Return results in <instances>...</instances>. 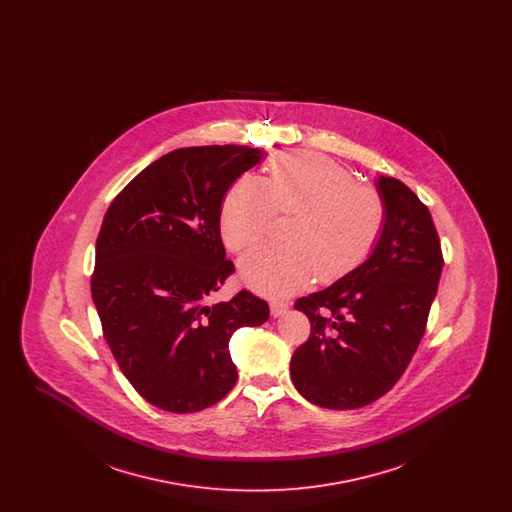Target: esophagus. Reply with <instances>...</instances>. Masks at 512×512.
Here are the masks:
<instances>
[{"mask_svg": "<svg viewBox=\"0 0 512 512\" xmlns=\"http://www.w3.org/2000/svg\"><path fill=\"white\" fill-rule=\"evenodd\" d=\"M288 309H290V303H288V301H282V299L270 301V315L274 318L282 317Z\"/></svg>", "mask_w": 512, "mask_h": 512, "instance_id": "esophagus-1", "label": "esophagus"}]
</instances>
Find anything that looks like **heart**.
Listing matches in <instances>:
<instances>
[{
	"mask_svg": "<svg viewBox=\"0 0 512 512\" xmlns=\"http://www.w3.org/2000/svg\"><path fill=\"white\" fill-rule=\"evenodd\" d=\"M274 211L290 213L284 244L257 245L240 261V278L257 292L284 295L336 280L357 267L378 242L386 203L376 188L317 151L282 153L267 178L240 176L220 205V236L232 251L265 236Z\"/></svg>",
	"mask_w": 512,
	"mask_h": 512,
	"instance_id": "obj_1",
	"label": "heart"
}]
</instances>
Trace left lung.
Returning a JSON list of instances; mask_svg holds the SVG:
<instances>
[{
    "mask_svg": "<svg viewBox=\"0 0 512 512\" xmlns=\"http://www.w3.org/2000/svg\"><path fill=\"white\" fill-rule=\"evenodd\" d=\"M374 186L386 203V224L370 255L295 301L311 336L293 353V386L324 409H359L395 386L438 292L443 257L428 207L397 178L378 176Z\"/></svg>",
    "mask_w": 512,
    "mask_h": 512,
    "instance_id": "obj_1",
    "label": "left lung"
}]
</instances>
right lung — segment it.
I'll list each match as a JSON object with an SVG mask.
<instances>
[{
	"label": "right lung",
	"instance_id": "right-lung-1",
	"mask_svg": "<svg viewBox=\"0 0 512 512\" xmlns=\"http://www.w3.org/2000/svg\"><path fill=\"white\" fill-rule=\"evenodd\" d=\"M263 147H180L140 172L105 213L92 297L122 374L151 405L195 413L234 388L228 341L268 320L267 301L242 290L209 303L232 274L220 240L228 188Z\"/></svg>",
	"mask_w": 512,
	"mask_h": 512
}]
</instances>
